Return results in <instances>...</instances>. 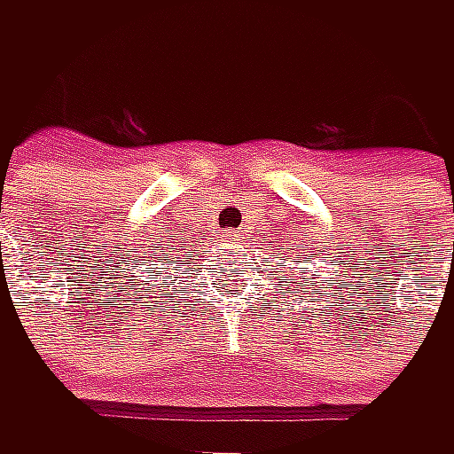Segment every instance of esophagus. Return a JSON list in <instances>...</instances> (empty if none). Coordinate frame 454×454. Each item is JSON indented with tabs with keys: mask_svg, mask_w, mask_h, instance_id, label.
<instances>
[{
	"mask_svg": "<svg viewBox=\"0 0 454 454\" xmlns=\"http://www.w3.org/2000/svg\"><path fill=\"white\" fill-rule=\"evenodd\" d=\"M225 239L231 242V239H237V234H234V231H225Z\"/></svg>",
	"mask_w": 454,
	"mask_h": 454,
	"instance_id": "esophagus-1",
	"label": "esophagus"
}]
</instances>
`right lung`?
Returning a JSON list of instances; mask_svg holds the SVG:
<instances>
[{
	"label": "right lung",
	"instance_id": "right-lung-1",
	"mask_svg": "<svg viewBox=\"0 0 454 454\" xmlns=\"http://www.w3.org/2000/svg\"><path fill=\"white\" fill-rule=\"evenodd\" d=\"M137 263H139V274L145 277V279H142L145 285H147V282H153V279H158V274H155V271H150V269H153V266H158V263H145V261H137Z\"/></svg>",
	"mask_w": 454,
	"mask_h": 454
}]
</instances>
